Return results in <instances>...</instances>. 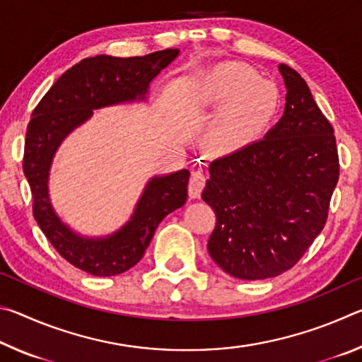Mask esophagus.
I'll return each instance as SVG.
<instances>
[{
    "mask_svg": "<svg viewBox=\"0 0 362 362\" xmlns=\"http://www.w3.org/2000/svg\"><path fill=\"white\" fill-rule=\"evenodd\" d=\"M206 185V174L203 170H193L192 175H189V182H188V193L193 199L199 198L201 192Z\"/></svg>",
    "mask_w": 362,
    "mask_h": 362,
    "instance_id": "34e87169",
    "label": "esophagus"
}]
</instances>
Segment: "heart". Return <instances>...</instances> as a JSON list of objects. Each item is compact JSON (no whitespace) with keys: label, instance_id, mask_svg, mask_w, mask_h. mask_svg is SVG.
<instances>
[{"label":"heart","instance_id":"obj_1","mask_svg":"<svg viewBox=\"0 0 362 362\" xmlns=\"http://www.w3.org/2000/svg\"><path fill=\"white\" fill-rule=\"evenodd\" d=\"M204 94L214 103L225 107L209 132L212 142L218 145L235 142L254 129L263 118L259 115L269 105L273 108L278 100L274 84L263 81L255 71L238 64L214 71L204 81Z\"/></svg>","mask_w":362,"mask_h":362}]
</instances>
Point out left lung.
I'll use <instances>...</instances> for the list:
<instances>
[{"label": "left lung", "instance_id": "8db88e82", "mask_svg": "<svg viewBox=\"0 0 362 362\" xmlns=\"http://www.w3.org/2000/svg\"><path fill=\"white\" fill-rule=\"evenodd\" d=\"M284 115L267 136L209 164L216 212L207 250L230 276L268 279L302 259L327 220L339 182L334 129L298 73L279 65Z\"/></svg>", "mask_w": 362, "mask_h": 362}]
</instances>
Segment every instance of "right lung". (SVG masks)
<instances>
[{
	"label": "right lung",
	"instance_id": "add662e5",
	"mask_svg": "<svg viewBox=\"0 0 362 362\" xmlns=\"http://www.w3.org/2000/svg\"><path fill=\"white\" fill-rule=\"evenodd\" d=\"M179 56L164 49L144 57L83 59L60 76L33 110L27 127L23 174L33 196V216L54 249L83 272L115 276L142 259L161 220L187 201V169L146 183L129 222L105 238H86L65 225L49 199V169L59 145L93 116V110L144 100L151 79Z\"/></svg>",
	"mask_w": 362,
	"mask_h": 362
}]
</instances>
